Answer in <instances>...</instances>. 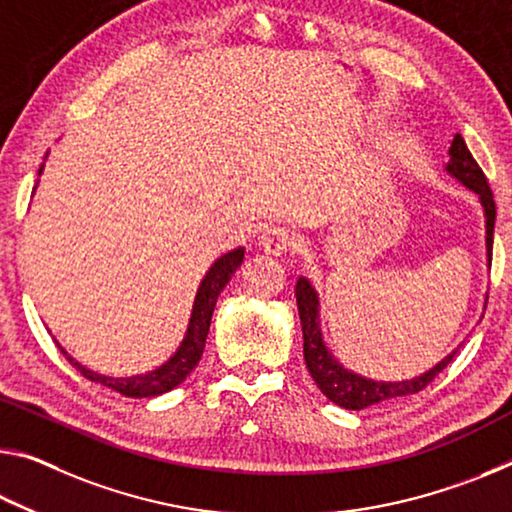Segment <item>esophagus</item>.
<instances>
[{"mask_svg":"<svg viewBox=\"0 0 512 512\" xmlns=\"http://www.w3.org/2000/svg\"><path fill=\"white\" fill-rule=\"evenodd\" d=\"M259 250H264L266 255H285L294 246V237H291V232L285 230V227H269L262 237H259Z\"/></svg>","mask_w":512,"mask_h":512,"instance_id":"obj_1","label":"esophagus"}]
</instances>
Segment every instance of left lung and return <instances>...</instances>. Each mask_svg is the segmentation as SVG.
<instances>
[{
  "label": "left lung",
  "mask_w": 512,
  "mask_h": 512,
  "mask_svg": "<svg viewBox=\"0 0 512 512\" xmlns=\"http://www.w3.org/2000/svg\"><path fill=\"white\" fill-rule=\"evenodd\" d=\"M446 175L460 182L465 189L474 191L478 196V202L483 207L485 218V257H488V266L492 262V232H494V218H497V207H494L492 191L485 180L483 170L472 157V152L467 150V143L460 134L453 136V143L449 148V164L444 166ZM296 305L300 316V328H303V355L307 371H310L316 387L321 389V394L326 396L339 408L346 410H364L371 408L376 403H385L399 396H410L424 389L431 380L440 373L446 364L453 360V355L458 353L451 351L446 358H442L431 369L419 373L415 378L405 380H376L367 378L362 373L344 367L335 353L330 351L321 330V300L312 282L303 278L296 280Z\"/></svg>",
  "instance_id": "1"
}]
</instances>
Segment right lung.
I'll return each instance as SVG.
<instances>
[{
	"mask_svg": "<svg viewBox=\"0 0 512 512\" xmlns=\"http://www.w3.org/2000/svg\"><path fill=\"white\" fill-rule=\"evenodd\" d=\"M47 154H45V159H47ZM43 168H45V164L40 166L38 175L43 173ZM243 253H246V248L239 246V248L230 250V253L221 255L212 266H209L205 278L200 280L196 298H193L189 326H186L184 339L180 342V346L175 348V353L170 355L166 362H161L159 367H154L152 371L136 373V376H125V378H113V376H107V373L88 369L86 364H81L79 360L72 358V355L59 342H56V346L61 348V353L66 355L70 364H75V367L84 373L88 380L100 383L104 387L116 389V392H120L123 396H129V399H145V396H159L164 392H170L173 387L184 383L186 376H189V373L196 369V364L200 362L202 351H205L209 323H212V314H214L218 294H221L223 287L232 280V275L237 273V269L243 262Z\"/></svg>",
	"mask_w": 512,
	"mask_h": 512,
	"instance_id": "obj_1",
	"label": "right lung"
}]
</instances>
